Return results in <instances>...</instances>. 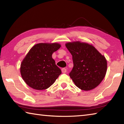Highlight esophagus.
<instances>
[{"label": "esophagus", "instance_id": "obj_1", "mask_svg": "<svg viewBox=\"0 0 124 124\" xmlns=\"http://www.w3.org/2000/svg\"><path fill=\"white\" fill-rule=\"evenodd\" d=\"M66 72H67V70H66V68H63L62 69V72L63 73H66Z\"/></svg>", "mask_w": 124, "mask_h": 124}]
</instances>
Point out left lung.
I'll use <instances>...</instances> for the list:
<instances>
[{
  "mask_svg": "<svg viewBox=\"0 0 124 124\" xmlns=\"http://www.w3.org/2000/svg\"><path fill=\"white\" fill-rule=\"evenodd\" d=\"M66 46L72 55L74 66L69 75L75 85L85 91L97 87L106 74L104 56L87 43L73 42L67 43Z\"/></svg>",
  "mask_w": 124,
  "mask_h": 124,
  "instance_id": "left-lung-1",
  "label": "left lung"
}]
</instances>
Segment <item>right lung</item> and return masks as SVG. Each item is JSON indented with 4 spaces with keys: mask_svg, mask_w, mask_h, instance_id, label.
Masks as SVG:
<instances>
[{
    "mask_svg": "<svg viewBox=\"0 0 124 124\" xmlns=\"http://www.w3.org/2000/svg\"><path fill=\"white\" fill-rule=\"evenodd\" d=\"M60 47L57 43H40L29 50L20 68L22 78L29 86L41 90L54 83L62 72L56 65L52 54Z\"/></svg>",
    "mask_w": 124,
    "mask_h": 124,
    "instance_id": "add662e5",
    "label": "right lung"
}]
</instances>
